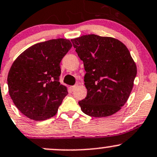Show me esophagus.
<instances>
[{"instance_id":"34e87169","label":"esophagus","mask_w":157,"mask_h":157,"mask_svg":"<svg viewBox=\"0 0 157 157\" xmlns=\"http://www.w3.org/2000/svg\"><path fill=\"white\" fill-rule=\"evenodd\" d=\"M77 86H78V85H77V84H76V85H75V86H71V90H74V89H75V88Z\"/></svg>"}]
</instances>
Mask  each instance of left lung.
I'll use <instances>...</instances> for the list:
<instances>
[{
	"mask_svg": "<svg viewBox=\"0 0 157 157\" xmlns=\"http://www.w3.org/2000/svg\"><path fill=\"white\" fill-rule=\"evenodd\" d=\"M71 41L86 72L87 95L79 101L82 113L98 118L116 113L130 97L137 74L129 50L118 39L94 34Z\"/></svg>",
	"mask_w": 157,
	"mask_h": 157,
	"instance_id": "obj_1",
	"label": "left lung"
}]
</instances>
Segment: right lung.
Instances as JSON below:
<instances>
[{
	"mask_svg": "<svg viewBox=\"0 0 157 157\" xmlns=\"http://www.w3.org/2000/svg\"><path fill=\"white\" fill-rule=\"evenodd\" d=\"M68 39L37 43L15 59L7 77L9 93L18 110L33 121L54 116L67 95L61 85L60 62L71 48Z\"/></svg>",
	"mask_w": 157,
	"mask_h": 157,
	"instance_id": "add662e5",
	"label": "right lung"
}]
</instances>
